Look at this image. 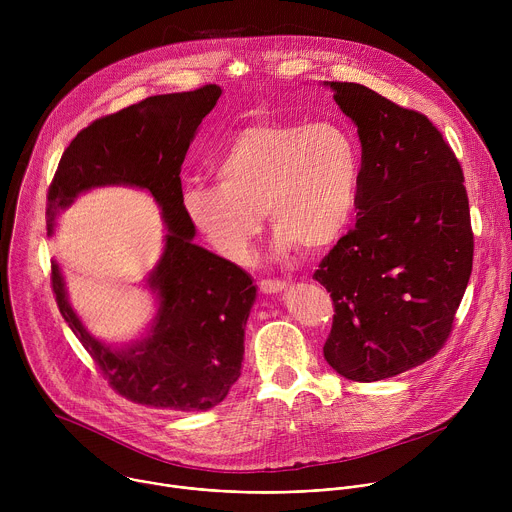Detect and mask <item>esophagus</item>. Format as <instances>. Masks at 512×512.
<instances>
[{
  "mask_svg": "<svg viewBox=\"0 0 512 512\" xmlns=\"http://www.w3.org/2000/svg\"><path fill=\"white\" fill-rule=\"evenodd\" d=\"M285 287V281L281 279H261L259 281V289L263 291V294H277V291H281Z\"/></svg>",
  "mask_w": 512,
  "mask_h": 512,
  "instance_id": "obj_1",
  "label": "esophagus"
}]
</instances>
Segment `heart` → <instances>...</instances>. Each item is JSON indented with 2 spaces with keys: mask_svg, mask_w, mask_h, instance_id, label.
Returning <instances> with one entry per match:
<instances>
[{
  "mask_svg": "<svg viewBox=\"0 0 512 512\" xmlns=\"http://www.w3.org/2000/svg\"><path fill=\"white\" fill-rule=\"evenodd\" d=\"M212 174L216 186L194 184L182 202L216 253L243 261L261 233L263 214L283 251H322L354 223L362 154L340 123L273 119L237 131Z\"/></svg>",
  "mask_w": 512,
  "mask_h": 512,
  "instance_id": "obj_1",
  "label": "heart"
}]
</instances>
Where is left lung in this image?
Listing matches in <instances>:
<instances>
[{"instance_id":"obj_1","label":"left lung","mask_w":512,"mask_h":512,"mask_svg":"<svg viewBox=\"0 0 512 512\" xmlns=\"http://www.w3.org/2000/svg\"><path fill=\"white\" fill-rule=\"evenodd\" d=\"M330 87L358 127L362 186L354 229L314 273L334 306L324 358L338 375L373 383L444 348L472 273L474 233L464 172L442 131L362 85Z\"/></svg>"}]
</instances>
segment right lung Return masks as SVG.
I'll list each match as a JSON object with an SVG mask.
<instances>
[{"label": "right lung", "mask_w": 512, "mask_h": 512, "mask_svg": "<svg viewBox=\"0 0 512 512\" xmlns=\"http://www.w3.org/2000/svg\"><path fill=\"white\" fill-rule=\"evenodd\" d=\"M218 97L221 87L204 85L148 97L95 119L64 150L46 196L48 233L58 210L93 186L148 188L162 206L170 233L150 277L160 294V314L152 336L129 350L113 352L89 336L66 302L58 265L50 267L56 306L109 387L152 409H212L241 377L255 285L241 267L192 243L194 225L180 180L190 141Z\"/></svg>", "instance_id": "obj_1"}]
</instances>
